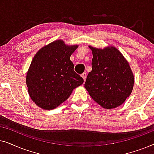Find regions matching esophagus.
Here are the masks:
<instances>
[{
  "label": "esophagus",
  "instance_id": "obj_1",
  "mask_svg": "<svg viewBox=\"0 0 154 154\" xmlns=\"http://www.w3.org/2000/svg\"><path fill=\"white\" fill-rule=\"evenodd\" d=\"M81 76L83 79L84 81H85L86 77H87V74H86V73H82V74H81Z\"/></svg>",
  "mask_w": 154,
  "mask_h": 154
}]
</instances>
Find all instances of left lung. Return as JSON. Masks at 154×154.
Wrapping results in <instances>:
<instances>
[{
	"mask_svg": "<svg viewBox=\"0 0 154 154\" xmlns=\"http://www.w3.org/2000/svg\"><path fill=\"white\" fill-rule=\"evenodd\" d=\"M89 47L93 58L85 88L103 108H116L125 102L133 88L134 76L130 65L114 47L103 50Z\"/></svg>",
	"mask_w": 154,
	"mask_h": 154,
	"instance_id": "1",
	"label": "left lung"
}]
</instances>
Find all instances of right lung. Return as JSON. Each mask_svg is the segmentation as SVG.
Returning <instances> with one entry per match:
<instances>
[{
    "mask_svg": "<svg viewBox=\"0 0 154 154\" xmlns=\"http://www.w3.org/2000/svg\"><path fill=\"white\" fill-rule=\"evenodd\" d=\"M78 45H66L58 40L35 54L26 75L29 96L39 107L50 110L66 101L83 79L73 70L70 60Z\"/></svg>",
    "mask_w": 154,
    "mask_h": 154,
    "instance_id": "right-lung-1",
    "label": "right lung"
}]
</instances>
